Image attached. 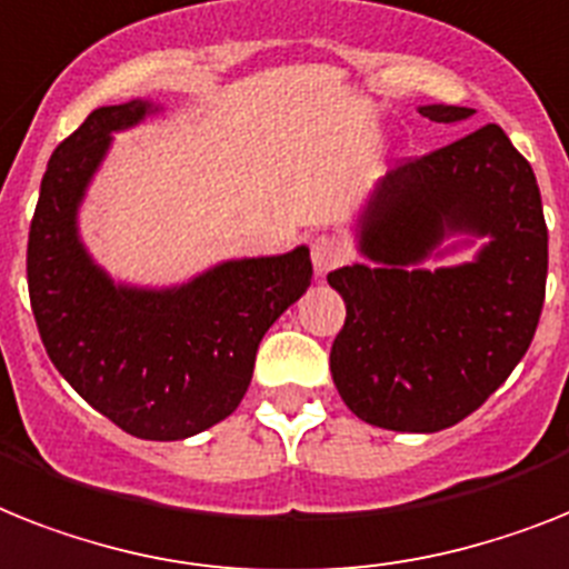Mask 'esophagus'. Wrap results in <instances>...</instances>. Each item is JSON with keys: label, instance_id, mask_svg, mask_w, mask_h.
<instances>
[{"label": "esophagus", "instance_id": "obj_1", "mask_svg": "<svg viewBox=\"0 0 569 569\" xmlns=\"http://www.w3.org/2000/svg\"><path fill=\"white\" fill-rule=\"evenodd\" d=\"M346 258H349V250H346V243L340 238H335V234H319V238H313L311 261L317 276H326L328 270L340 267Z\"/></svg>", "mask_w": 569, "mask_h": 569}]
</instances>
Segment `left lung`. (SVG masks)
<instances>
[{"label":"left lung","instance_id":"obj_1","mask_svg":"<svg viewBox=\"0 0 569 569\" xmlns=\"http://www.w3.org/2000/svg\"><path fill=\"white\" fill-rule=\"evenodd\" d=\"M421 112L462 121L473 110ZM445 231L492 241L471 266L416 268ZM360 250L380 267L328 273L346 302L331 346L337 392L358 419L387 430L457 425L509 378L541 319L547 223L532 166L497 124L403 159L366 206Z\"/></svg>","mask_w":569,"mask_h":569}]
</instances>
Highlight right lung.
Listing matches in <instances>:
<instances>
[{
    "label": "right lung",
    "instance_id": "1",
    "mask_svg": "<svg viewBox=\"0 0 569 569\" xmlns=\"http://www.w3.org/2000/svg\"><path fill=\"white\" fill-rule=\"evenodd\" d=\"M148 101L98 107L51 153L28 232V296L42 346L74 392L124 433L173 442L241 403L267 328L311 288V252L243 258L173 290L116 288L89 261L74 211L110 133Z\"/></svg>",
    "mask_w": 569,
    "mask_h": 569
}]
</instances>
